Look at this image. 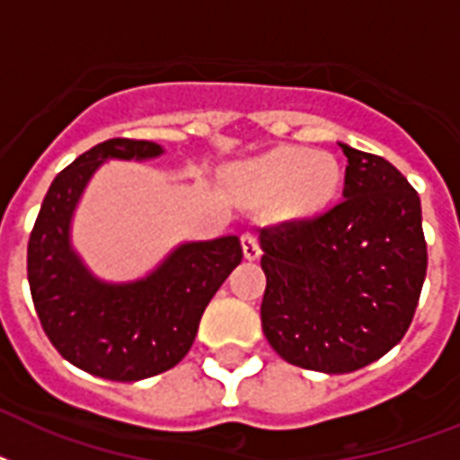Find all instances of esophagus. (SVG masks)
Instances as JSON below:
<instances>
[{"mask_svg": "<svg viewBox=\"0 0 460 460\" xmlns=\"http://www.w3.org/2000/svg\"><path fill=\"white\" fill-rule=\"evenodd\" d=\"M241 245H243V255H245V260H260V255H262V248H260V241H257V236L252 234V231H245L241 236Z\"/></svg>", "mask_w": 460, "mask_h": 460, "instance_id": "obj_1", "label": "esophagus"}]
</instances>
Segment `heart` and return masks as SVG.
Instances as JSON below:
<instances>
[{
	"mask_svg": "<svg viewBox=\"0 0 460 460\" xmlns=\"http://www.w3.org/2000/svg\"><path fill=\"white\" fill-rule=\"evenodd\" d=\"M340 165L331 153L302 146H279L231 170V184L250 203H271L290 219L316 217L333 203L340 189Z\"/></svg>",
	"mask_w": 460,
	"mask_h": 460,
	"instance_id": "obj_1",
	"label": "heart"
}]
</instances>
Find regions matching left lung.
<instances>
[{
  "mask_svg": "<svg viewBox=\"0 0 460 460\" xmlns=\"http://www.w3.org/2000/svg\"><path fill=\"white\" fill-rule=\"evenodd\" d=\"M342 200L326 215L260 234L262 331L288 364L349 373L411 326L428 269L420 198L385 158L338 141Z\"/></svg>",
  "mask_w": 460,
  "mask_h": 460,
  "instance_id": "1",
  "label": "left lung"
}]
</instances>
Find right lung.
I'll return each instance as SVG.
<instances>
[{"instance_id": "1", "label": "right lung", "mask_w": 460, "mask_h": 460, "mask_svg": "<svg viewBox=\"0 0 460 460\" xmlns=\"http://www.w3.org/2000/svg\"><path fill=\"white\" fill-rule=\"evenodd\" d=\"M155 141L108 139L51 181L28 243V281L44 333L63 359L118 383L177 366L191 349L208 302L241 264L238 236L184 241L148 274L106 281L82 260L73 219L89 181L108 160L160 158Z\"/></svg>"}]
</instances>
